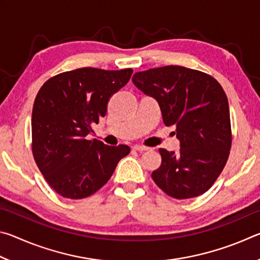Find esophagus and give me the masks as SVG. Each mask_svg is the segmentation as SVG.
I'll list each match as a JSON object with an SVG mask.
<instances>
[{
  "instance_id": "34e87169",
  "label": "esophagus",
  "mask_w": 260,
  "mask_h": 260,
  "mask_svg": "<svg viewBox=\"0 0 260 260\" xmlns=\"http://www.w3.org/2000/svg\"><path fill=\"white\" fill-rule=\"evenodd\" d=\"M149 149L150 148H148V147H144V146H134V150H136V151H147V150H149Z\"/></svg>"
}]
</instances>
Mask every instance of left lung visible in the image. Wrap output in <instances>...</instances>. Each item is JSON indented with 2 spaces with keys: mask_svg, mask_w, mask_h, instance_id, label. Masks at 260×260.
Wrapping results in <instances>:
<instances>
[{
  "mask_svg": "<svg viewBox=\"0 0 260 260\" xmlns=\"http://www.w3.org/2000/svg\"><path fill=\"white\" fill-rule=\"evenodd\" d=\"M133 83L159 105L162 121L175 126L178 152L159 149L151 177L177 200L208 191L225 167L232 146L227 96L213 77L178 65L136 72ZM174 133V134H175Z\"/></svg>",
  "mask_w": 260,
  "mask_h": 260,
  "instance_id": "1",
  "label": "left lung"
}]
</instances>
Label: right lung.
<instances>
[{"mask_svg":"<svg viewBox=\"0 0 260 260\" xmlns=\"http://www.w3.org/2000/svg\"><path fill=\"white\" fill-rule=\"evenodd\" d=\"M132 73V69H77L50 78L39 90L32 112V152L46 181L65 199L93 195L129 153L128 146H107L88 135Z\"/></svg>","mask_w":260,"mask_h":260,"instance_id":"right-lung-1","label":"right lung"}]
</instances>
